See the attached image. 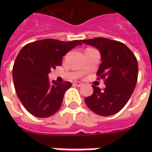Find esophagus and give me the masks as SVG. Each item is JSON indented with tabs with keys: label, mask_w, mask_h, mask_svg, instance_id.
I'll return each instance as SVG.
<instances>
[{
	"label": "esophagus",
	"mask_w": 152,
	"mask_h": 152,
	"mask_svg": "<svg viewBox=\"0 0 152 152\" xmlns=\"http://www.w3.org/2000/svg\"><path fill=\"white\" fill-rule=\"evenodd\" d=\"M73 85H75V86H78V87H81V86L83 85V83L77 81V82H74V83H73Z\"/></svg>",
	"instance_id": "esophagus-1"
}]
</instances>
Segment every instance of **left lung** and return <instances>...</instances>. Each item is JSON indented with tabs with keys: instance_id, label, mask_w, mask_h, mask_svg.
Returning a JSON list of instances; mask_svg holds the SVG:
<instances>
[{
	"instance_id": "8db88e82",
	"label": "left lung",
	"mask_w": 152,
	"mask_h": 152,
	"mask_svg": "<svg viewBox=\"0 0 152 152\" xmlns=\"http://www.w3.org/2000/svg\"><path fill=\"white\" fill-rule=\"evenodd\" d=\"M81 42L100 51L102 63L96 74L105 79L106 85L103 91L93 85V94L85 98V103L98 115L116 114L125 106L135 88L137 59L125 45L116 40L98 37L83 39Z\"/></svg>"
}]
</instances>
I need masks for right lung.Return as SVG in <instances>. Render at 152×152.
<instances>
[{"instance_id":"add662e5","label":"right lung","mask_w":152,"mask_h":152,"mask_svg":"<svg viewBox=\"0 0 152 152\" xmlns=\"http://www.w3.org/2000/svg\"><path fill=\"white\" fill-rule=\"evenodd\" d=\"M81 40L61 41L45 39L24 45L19 51L12 68L15 91L23 106L37 118H47L61 107L70 82L51 83L48 74L61 64V59Z\"/></svg>"}]
</instances>
